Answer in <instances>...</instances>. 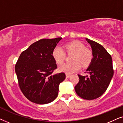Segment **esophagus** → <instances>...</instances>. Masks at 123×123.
I'll list each match as a JSON object with an SVG mask.
<instances>
[{
    "label": "esophagus",
    "mask_w": 123,
    "mask_h": 123,
    "mask_svg": "<svg viewBox=\"0 0 123 123\" xmlns=\"http://www.w3.org/2000/svg\"><path fill=\"white\" fill-rule=\"evenodd\" d=\"M70 77H71V75H70V74H66V77H67V78H70Z\"/></svg>",
    "instance_id": "34e87169"
}]
</instances>
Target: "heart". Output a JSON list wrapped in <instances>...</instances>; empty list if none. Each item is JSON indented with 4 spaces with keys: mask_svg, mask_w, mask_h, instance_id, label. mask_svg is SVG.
Listing matches in <instances>:
<instances>
[{
    "mask_svg": "<svg viewBox=\"0 0 123 123\" xmlns=\"http://www.w3.org/2000/svg\"><path fill=\"white\" fill-rule=\"evenodd\" d=\"M64 48L68 53H73L72 58L73 63L64 64L59 68V71L67 74H72L78 71L81 68V64L86 67L90 64L92 58V51L86 48L85 45L79 41H73L65 45ZM54 59L59 65L62 64L64 61L65 53L60 46H56L52 53Z\"/></svg>",
    "mask_w": 123,
    "mask_h": 123,
    "instance_id": "1",
    "label": "heart"
}]
</instances>
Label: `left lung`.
Wrapping results in <instances>:
<instances>
[{
    "mask_svg": "<svg viewBox=\"0 0 123 123\" xmlns=\"http://www.w3.org/2000/svg\"><path fill=\"white\" fill-rule=\"evenodd\" d=\"M92 50L93 58L86 73L89 76L78 74L80 80L74 87L75 92L81 98L91 100L102 95L113 77L114 70L111 55L102 45L86 38Z\"/></svg>",
    "mask_w": 123,
    "mask_h": 123,
    "instance_id": "8db88e82",
    "label": "left lung"
}]
</instances>
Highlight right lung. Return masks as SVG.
Segmentation results:
<instances>
[{
	"mask_svg": "<svg viewBox=\"0 0 123 123\" xmlns=\"http://www.w3.org/2000/svg\"><path fill=\"white\" fill-rule=\"evenodd\" d=\"M62 38L40 40L20 55L15 71L21 90L30 101L46 104L58 96L59 84L65 79V74H52L57 68L52 53Z\"/></svg>",
	"mask_w": 123,
	"mask_h": 123,
	"instance_id": "right-lung-1",
	"label": "right lung"
}]
</instances>
